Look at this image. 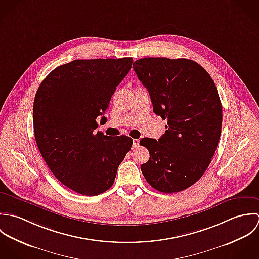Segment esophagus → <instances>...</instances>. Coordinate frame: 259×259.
<instances>
[{
	"mask_svg": "<svg viewBox=\"0 0 259 259\" xmlns=\"http://www.w3.org/2000/svg\"><path fill=\"white\" fill-rule=\"evenodd\" d=\"M139 146V139H133V148H137Z\"/></svg>",
	"mask_w": 259,
	"mask_h": 259,
	"instance_id": "1",
	"label": "esophagus"
}]
</instances>
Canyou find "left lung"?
Here are the masks:
<instances>
[{
    "mask_svg": "<svg viewBox=\"0 0 259 259\" xmlns=\"http://www.w3.org/2000/svg\"><path fill=\"white\" fill-rule=\"evenodd\" d=\"M147 88L153 112L167 119L161 138H142L150 158L141 165L146 181L164 193L180 192L206 171L221 133L222 107L206 70L189 59L143 58L133 63Z\"/></svg>",
    "mask_w": 259,
    "mask_h": 259,
    "instance_id": "left-lung-1",
    "label": "left lung"
}]
</instances>
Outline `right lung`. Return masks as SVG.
I'll return each mask as SVG.
<instances>
[{"label": "right lung", "mask_w": 259, "mask_h": 259, "mask_svg": "<svg viewBox=\"0 0 259 259\" xmlns=\"http://www.w3.org/2000/svg\"><path fill=\"white\" fill-rule=\"evenodd\" d=\"M132 58L74 60L55 68L35 96V139L55 177L68 188L95 196L114 183L133 140L95 130ZM106 118L102 116L101 121Z\"/></svg>", "instance_id": "add662e5"}]
</instances>
